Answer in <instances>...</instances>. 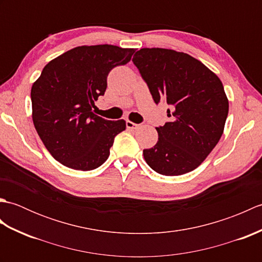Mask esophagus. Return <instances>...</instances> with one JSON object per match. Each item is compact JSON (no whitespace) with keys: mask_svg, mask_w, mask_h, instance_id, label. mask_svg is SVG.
Returning <instances> with one entry per match:
<instances>
[{"mask_svg":"<svg viewBox=\"0 0 262 262\" xmlns=\"http://www.w3.org/2000/svg\"><path fill=\"white\" fill-rule=\"evenodd\" d=\"M126 126H127L128 129H132V130L137 129V128L140 127V125H137V124H135V122H133L130 120H127L126 121Z\"/></svg>","mask_w":262,"mask_h":262,"instance_id":"1","label":"esophagus"}]
</instances>
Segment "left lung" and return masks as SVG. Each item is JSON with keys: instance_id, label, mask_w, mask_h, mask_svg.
Returning a JSON list of instances; mask_svg holds the SVG:
<instances>
[{"instance_id": "left-lung-1", "label": "left lung", "mask_w": 262, "mask_h": 262, "mask_svg": "<svg viewBox=\"0 0 262 262\" xmlns=\"http://www.w3.org/2000/svg\"><path fill=\"white\" fill-rule=\"evenodd\" d=\"M133 62L147 83L155 102L170 104L159 141L143 155L163 176L194 170L213 151L224 132L229 99L214 72L190 55L166 48H142Z\"/></svg>"}]
</instances>
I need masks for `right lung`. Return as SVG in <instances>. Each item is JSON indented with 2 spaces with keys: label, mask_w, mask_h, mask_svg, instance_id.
<instances>
[{
  "label": "right lung",
  "mask_w": 262,
  "mask_h": 262,
  "mask_svg": "<svg viewBox=\"0 0 262 262\" xmlns=\"http://www.w3.org/2000/svg\"><path fill=\"white\" fill-rule=\"evenodd\" d=\"M134 53V48L107 43L72 48L52 59L33 82V125L48 152L63 165L89 171L109 158L126 121L107 120L92 108L104 94L109 72L127 64Z\"/></svg>",
  "instance_id": "1"
}]
</instances>
